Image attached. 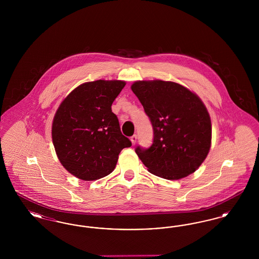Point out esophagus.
Returning <instances> with one entry per match:
<instances>
[{"label": "esophagus", "instance_id": "34e87169", "mask_svg": "<svg viewBox=\"0 0 259 259\" xmlns=\"http://www.w3.org/2000/svg\"><path fill=\"white\" fill-rule=\"evenodd\" d=\"M136 141H137V135L132 136V137H131V143H132L133 146L135 145Z\"/></svg>", "mask_w": 259, "mask_h": 259}]
</instances>
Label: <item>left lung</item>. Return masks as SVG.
Here are the masks:
<instances>
[{
  "instance_id": "obj_1",
  "label": "left lung",
  "mask_w": 259,
  "mask_h": 259,
  "mask_svg": "<svg viewBox=\"0 0 259 259\" xmlns=\"http://www.w3.org/2000/svg\"><path fill=\"white\" fill-rule=\"evenodd\" d=\"M131 89L153 128L151 147L135 149L148 172L171 181L195 172L211 144L210 117L202 100L182 84L160 79L138 80Z\"/></svg>"
}]
</instances>
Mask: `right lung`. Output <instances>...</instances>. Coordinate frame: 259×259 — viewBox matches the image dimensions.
Listing matches in <instances>:
<instances>
[{"label": "right lung", "instance_id": "add662e5", "mask_svg": "<svg viewBox=\"0 0 259 259\" xmlns=\"http://www.w3.org/2000/svg\"><path fill=\"white\" fill-rule=\"evenodd\" d=\"M126 82L99 79L80 84L62 101L51 135L63 167L77 179L95 181L110 175L131 142L122 135L111 105Z\"/></svg>", "mask_w": 259, "mask_h": 259}]
</instances>
